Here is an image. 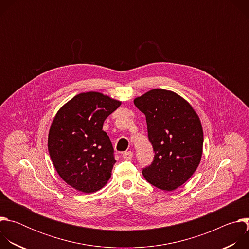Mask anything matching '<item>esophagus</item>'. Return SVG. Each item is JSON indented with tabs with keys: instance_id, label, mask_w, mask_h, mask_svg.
Listing matches in <instances>:
<instances>
[{
	"instance_id": "obj_1",
	"label": "esophagus",
	"mask_w": 249,
	"mask_h": 249,
	"mask_svg": "<svg viewBox=\"0 0 249 249\" xmlns=\"http://www.w3.org/2000/svg\"><path fill=\"white\" fill-rule=\"evenodd\" d=\"M122 157H123L124 160H131L133 158V153L132 152H125V153H123Z\"/></svg>"
}]
</instances>
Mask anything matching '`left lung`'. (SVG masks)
Masks as SVG:
<instances>
[{"label": "left lung", "mask_w": 249, "mask_h": 249, "mask_svg": "<svg viewBox=\"0 0 249 249\" xmlns=\"http://www.w3.org/2000/svg\"><path fill=\"white\" fill-rule=\"evenodd\" d=\"M146 115L155 160L143 169L145 179L159 189L172 191L197 169L203 154V128L192 105L174 91L154 89L134 99Z\"/></svg>", "instance_id": "1"}]
</instances>
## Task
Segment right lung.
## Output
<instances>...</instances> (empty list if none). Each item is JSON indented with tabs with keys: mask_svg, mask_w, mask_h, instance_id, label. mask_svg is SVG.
<instances>
[{
	"mask_svg": "<svg viewBox=\"0 0 249 249\" xmlns=\"http://www.w3.org/2000/svg\"><path fill=\"white\" fill-rule=\"evenodd\" d=\"M121 101L97 91L82 92L57 111L48 134V151L61 178L83 193L107 184L114 163L103 122Z\"/></svg>",
	"mask_w": 249,
	"mask_h": 249,
	"instance_id": "obj_1",
	"label": "right lung"
}]
</instances>
